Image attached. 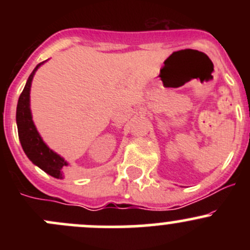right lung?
Masks as SVG:
<instances>
[{
    "label": "right lung",
    "instance_id": "right-lung-1",
    "mask_svg": "<svg viewBox=\"0 0 250 250\" xmlns=\"http://www.w3.org/2000/svg\"><path fill=\"white\" fill-rule=\"evenodd\" d=\"M42 62H40L34 71L31 72L27 82L20 94L17 105V125L19 140L21 147L29 160L34 165L41 168L47 174L52 175L53 178L62 179L64 176V169L67 166L64 158L60 157L55 152H53L49 147L43 143L40 137L39 132L36 130L34 122H32L31 112H30V87L31 81L34 78L35 72L39 69Z\"/></svg>",
    "mask_w": 250,
    "mask_h": 250
}]
</instances>
